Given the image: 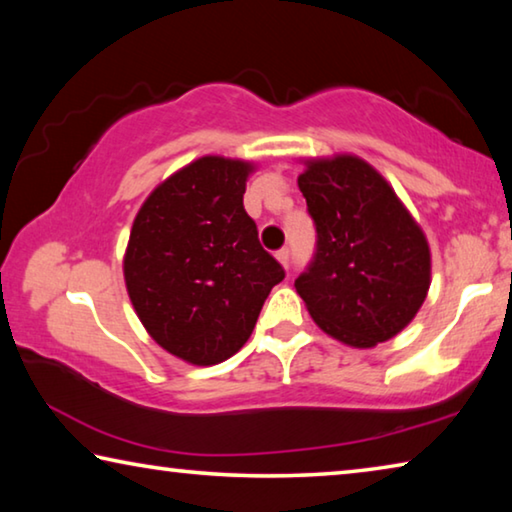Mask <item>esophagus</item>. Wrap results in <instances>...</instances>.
Instances as JSON below:
<instances>
[{"instance_id": "34e87169", "label": "esophagus", "mask_w": 512, "mask_h": 512, "mask_svg": "<svg viewBox=\"0 0 512 512\" xmlns=\"http://www.w3.org/2000/svg\"><path fill=\"white\" fill-rule=\"evenodd\" d=\"M275 259H277V262H280L284 268H289V248H282V250H277V253H275Z\"/></svg>"}]
</instances>
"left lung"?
<instances>
[{"label":"left lung","mask_w":512,"mask_h":512,"mask_svg":"<svg viewBox=\"0 0 512 512\" xmlns=\"http://www.w3.org/2000/svg\"><path fill=\"white\" fill-rule=\"evenodd\" d=\"M318 241L296 280L327 336L375 348L418 314L431 284V250L418 221L381 173L359 155L309 158L298 176Z\"/></svg>","instance_id":"left-lung-1"}]
</instances>
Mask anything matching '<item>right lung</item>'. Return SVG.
Returning a JSON list of instances; mask_svg holds the SVG:
<instances>
[{"mask_svg":"<svg viewBox=\"0 0 512 512\" xmlns=\"http://www.w3.org/2000/svg\"><path fill=\"white\" fill-rule=\"evenodd\" d=\"M255 162L203 155L171 173L137 212L124 280L151 339L192 366L244 348L264 300L284 280L244 210Z\"/></svg>","mask_w":512,"mask_h":512,"instance_id":"right-lung-1","label":"right lung"}]
</instances>
